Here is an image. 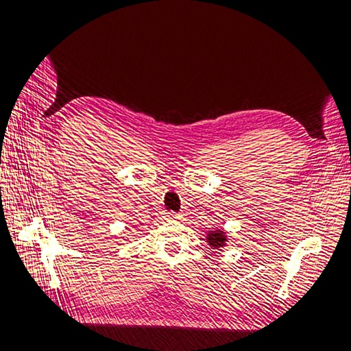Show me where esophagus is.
<instances>
[{"mask_svg": "<svg viewBox=\"0 0 351 351\" xmlns=\"http://www.w3.org/2000/svg\"><path fill=\"white\" fill-rule=\"evenodd\" d=\"M165 218H168V219H176V218H178V215L174 214V212H167Z\"/></svg>", "mask_w": 351, "mask_h": 351, "instance_id": "34e87169", "label": "esophagus"}]
</instances>
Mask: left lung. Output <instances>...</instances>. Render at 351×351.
<instances>
[{"label":"left lung","mask_w":351,"mask_h":351,"mask_svg":"<svg viewBox=\"0 0 351 351\" xmlns=\"http://www.w3.org/2000/svg\"><path fill=\"white\" fill-rule=\"evenodd\" d=\"M206 240H208V244H209V246H212L214 249H218V247L226 246V241H227L226 234H224V231H221V230L209 231V234H208Z\"/></svg>","instance_id":"1"}]
</instances>
